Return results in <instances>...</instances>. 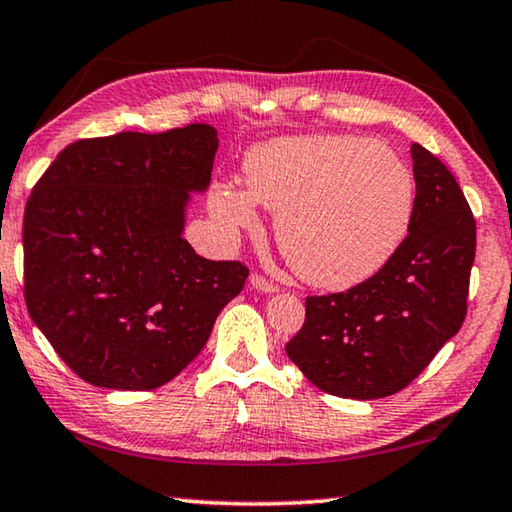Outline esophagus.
Masks as SVG:
<instances>
[{
    "mask_svg": "<svg viewBox=\"0 0 512 512\" xmlns=\"http://www.w3.org/2000/svg\"><path fill=\"white\" fill-rule=\"evenodd\" d=\"M250 284H253V289L262 291V293H275L277 291V284H273L271 280H266V277L259 275V273L250 275Z\"/></svg>",
    "mask_w": 512,
    "mask_h": 512,
    "instance_id": "obj_1",
    "label": "esophagus"
}]
</instances>
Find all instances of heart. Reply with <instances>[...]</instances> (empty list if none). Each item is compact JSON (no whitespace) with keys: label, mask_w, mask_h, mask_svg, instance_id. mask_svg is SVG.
Here are the masks:
<instances>
[{"label":"heart","mask_w":512,"mask_h":512,"mask_svg":"<svg viewBox=\"0 0 512 512\" xmlns=\"http://www.w3.org/2000/svg\"><path fill=\"white\" fill-rule=\"evenodd\" d=\"M246 189H212V212L235 228L257 225L255 203L277 212L275 239L302 280L348 289L395 255L415 210L411 169L366 137H284L244 162Z\"/></svg>","instance_id":"heart-1"}]
</instances>
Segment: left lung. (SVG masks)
I'll list each match as a JSON object with an SVG mask.
<instances>
[{
    "instance_id": "obj_1",
    "label": "left lung",
    "mask_w": 512,
    "mask_h": 512,
    "mask_svg": "<svg viewBox=\"0 0 512 512\" xmlns=\"http://www.w3.org/2000/svg\"><path fill=\"white\" fill-rule=\"evenodd\" d=\"M415 210L395 255L366 282L307 296L305 323L284 345L311 384L352 400L402 391L461 329L476 221L443 162L413 144Z\"/></svg>"
}]
</instances>
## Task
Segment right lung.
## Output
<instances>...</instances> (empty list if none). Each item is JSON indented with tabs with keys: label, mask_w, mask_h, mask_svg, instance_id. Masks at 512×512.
I'll return each instance as SVG.
<instances>
[{
	"label": "right lung",
	"mask_w": 512,
	"mask_h": 512,
	"mask_svg": "<svg viewBox=\"0 0 512 512\" xmlns=\"http://www.w3.org/2000/svg\"><path fill=\"white\" fill-rule=\"evenodd\" d=\"M216 128L117 133L65 146L24 210L29 316L83 381L153 391L210 339L248 266L183 239L189 192L210 185Z\"/></svg>",
	"instance_id": "obj_1"
}]
</instances>
